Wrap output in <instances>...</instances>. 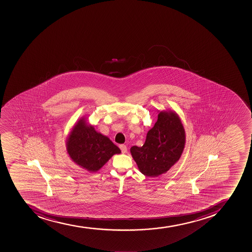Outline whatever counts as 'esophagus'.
<instances>
[{
	"mask_svg": "<svg viewBox=\"0 0 252 252\" xmlns=\"http://www.w3.org/2000/svg\"><path fill=\"white\" fill-rule=\"evenodd\" d=\"M119 147H120L121 150H122L123 154L127 153V147L126 146L125 144H122V145H120Z\"/></svg>",
	"mask_w": 252,
	"mask_h": 252,
	"instance_id": "1",
	"label": "esophagus"
}]
</instances>
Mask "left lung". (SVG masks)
Returning <instances> with one entry per match:
<instances>
[{
    "label": "left lung",
    "instance_id": "1",
    "mask_svg": "<svg viewBox=\"0 0 252 252\" xmlns=\"http://www.w3.org/2000/svg\"><path fill=\"white\" fill-rule=\"evenodd\" d=\"M185 127L175 111H160L142 147L130 148L139 171L149 177L165 174L180 160L185 149Z\"/></svg>",
    "mask_w": 252,
    "mask_h": 252
}]
</instances>
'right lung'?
I'll use <instances>...</instances> for the list:
<instances>
[{
    "mask_svg": "<svg viewBox=\"0 0 252 252\" xmlns=\"http://www.w3.org/2000/svg\"><path fill=\"white\" fill-rule=\"evenodd\" d=\"M66 150L73 162L91 173L100 170L113 155L121 154L120 149L108 137L95 130L84 117L70 130Z\"/></svg>",
    "mask_w": 252,
    "mask_h": 252,
    "instance_id": "add662e5",
    "label": "right lung"
}]
</instances>
